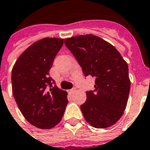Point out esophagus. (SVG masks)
I'll use <instances>...</instances> for the list:
<instances>
[{
    "instance_id": "1",
    "label": "esophagus",
    "mask_w": 150,
    "mask_h": 150,
    "mask_svg": "<svg viewBox=\"0 0 150 150\" xmlns=\"http://www.w3.org/2000/svg\"><path fill=\"white\" fill-rule=\"evenodd\" d=\"M74 92H75V88H72V89H69V93H73Z\"/></svg>"
}]
</instances>
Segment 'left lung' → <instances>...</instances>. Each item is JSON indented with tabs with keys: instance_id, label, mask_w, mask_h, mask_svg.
Masks as SVG:
<instances>
[{
	"instance_id": "1",
	"label": "left lung",
	"mask_w": 150,
	"mask_h": 150,
	"mask_svg": "<svg viewBox=\"0 0 150 150\" xmlns=\"http://www.w3.org/2000/svg\"><path fill=\"white\" fill-rule=\"evenodd\" d=\"M86 76L95 78L93 91L86 92L81 105L84 117L93 127L112 126L121 118L130 89L128 64L111 44L93 34L64 39Z\"/></svg>"
}]
</instances>
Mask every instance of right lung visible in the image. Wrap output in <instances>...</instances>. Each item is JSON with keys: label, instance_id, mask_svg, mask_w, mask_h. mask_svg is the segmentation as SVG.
Masks as SVG:
<instances>
[{"label": "right lung", "instance_id": "obj_1", "mask_svg": "<svg viewBox=\"0 0 150 150\" xmlns=\"http://www.w3.org/2000/svg\"><path fill=\"white\" fill-rule=\"evenodd\" d=\"M64 39L45 38L21 54L12 70V89L25 118L36 127L48 129L62 120L67 105V92L50 77L53 60Z\"/></svg>", "mask_w": 150, "mask_h": 150}]
</instances>
